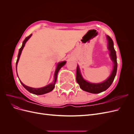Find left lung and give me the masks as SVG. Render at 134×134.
<instances>
[{"instance_id":"1","label":"left lung","mask_w":134,"mask_h":134,"mask_svg":"<svg viewBox=\"0 0 134 134\" xmlns=\"http://www.w3.org/2000/svg\"><path fill=\"white\" fill-rule=\"evenodd\" d=\"M108 40V48L109 50V54L111 60L113 62V69L111 72V75L109 78L105 80L104 82L101 83H91L85 80L81 75L79 70V68L78 65L76 67V82L79 85L80 88L84 91H86L92 93H99L107 90L111 86L112 82L114 80L117 72V56L116 52L113 46V42L112 38L109 36H107Z\"/></svg>"}]
</instances>
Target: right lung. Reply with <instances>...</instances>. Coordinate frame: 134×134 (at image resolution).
Returning <instances> with one entry per match:
<instances>
[{"label": "right lung", "mask_w": 134, "mask_h": 134, "mask_svg": "<svg viewBox=\"0 0 134 134\" xmlns=\"http://www.w3.org/2000/svg\"><path fill=\"white\" fill-rule=\"evenodd\" d=\"M31 36H32V34L30 35V36H28V37H27L25 39V40H24V41H23L22 46V47L21 48H20V49L19 50L17 60V62H16V70H17V64H18V60H19V57H20V55H21V54L22 51L23 50L24 46H25V45L26 42L28 41V40L31 37ZM65 63H66V62H61V63H58V65H57V67H56V69L55 72L54 83H52L51 84H48L46 87H42V88H31V87H28V86H26V85L24 84L21 82V81H20V82H21V83L22 84V86L24 87V88H25V89H26V90L28 92H30L31 93H33V94H36V95H41V94H45V93L50 92L51 91L53 90V89L55 87V83H56V79H57V75H58V73L59 70L61 68H62L63 66L65 64ZM17 75H18V74H17Z\"/></svg>", "instance_id": "1"}]
</instances>
